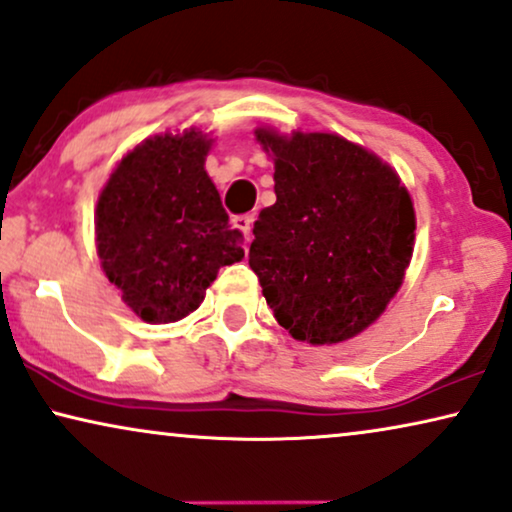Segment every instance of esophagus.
Here are the masks:
<instances>
[{"mask_svg": "<svg viewBox=\"0 0 512 512\" xmlns=\"http://www.w3.org/2000/svg\"><path fill=\"white\" fill-rule=\"evenodd\" d=\"M233 223H235V228H240V230H242L244 237H247V242H249L251 226H254V214H242V216H235Z\"/></svg>", "mask_w": 512, "mask_h": 512, "instance_id": "obj_1", "label": "esophagus"}]
</instances>
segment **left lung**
Returning <instances> with one entry per match:
<instances>
[{
    "mask_svg": "<svg viewBox=\"0 0 512 512\" xmlns=\"http://www.w3.org/2000/svg\"><path fill=\"white\" fill-rule=\"evenodd\" d=\"M275 163V205L254 223L249 265L277 324L338 345L380 319L415 249V207L391 165L333 132L256 128Z\"/></svg>",
    "mask_w": 512,
    "mask_h": 512,
    "instance_id": "8db88e82",
    "label": "left lung"
}]
</instances>
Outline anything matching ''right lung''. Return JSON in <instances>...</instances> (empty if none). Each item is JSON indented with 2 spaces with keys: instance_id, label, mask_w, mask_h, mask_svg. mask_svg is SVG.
Wrapping results in <instances>:
<instances>
[{
  "instance_id": "right-lung-1",
  "label": "right lung",
  "mask_w": 512,
  "mask_h": 512,
  "mask_svg": "<svg viewBox=\"0 0 512 512\" xmlns=\"http://www.w3.org/2000/svg\"><path fill=\"white\" fill-rule=\"evenodd\" d=\"M214 139L163 132L118 160L95 209L104 275L146 324L188 317L223 265L244 258L221 195L205 170Z\"/></svg>"
}]
</instances>
